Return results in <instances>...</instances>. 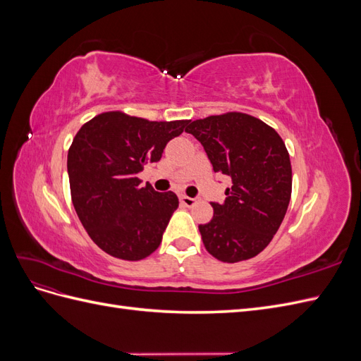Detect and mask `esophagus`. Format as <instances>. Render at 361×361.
I'll return each mask as SVG.
<instances>
[{
	"label": "esophagus",
	"instance_id": "1",
	"mask_svg": "<svg viewBox=\"0 0 361 361\" xmlns=\"http://www.w3.org/2000/svg\"><path fill=\"white\" fill-rule=\"evenodd\" d=\"M199 200L197 199H192V197H187V195H180V203L183 204V206H187V207H192L195 203H197Z\"/></svg>",
	"mask_w": 361,
	"mask_h": 361
}]
</instances>
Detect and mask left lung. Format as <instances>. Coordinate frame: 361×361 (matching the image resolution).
<instances>
[{
  "label": "left lung",
  "instance_id": "8db88e82",
  "mask_svg": "<svg viewBox=\"0 0 361 361\" xmlns=\"http://www.w3.org/2000/svg\"><path fill=\"white\" fill-rule=\"evenodd\" d=\"M185 130L200 141L214 171L233 183L224 203H211L212 220L199 226L206 250L227 264L257 256L277 233L290 200L285 143L271 126L243 113L194 120Z\"/></svg>",
  "mask_w": 361,
  "mask_h": 361
}]
</instances>
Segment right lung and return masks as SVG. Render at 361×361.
Wrapping results in <instances>:
<instances>
[{"label":"right lung","mask_w":361,"mask_h":361,"mask_svg":"<svg viewBox=\"0 0 361 361\" xmlns=\"http://www.w3.org/2000/svg\"><path fill=\"white\" fill-rule=\"evenodd\" d=\"M190 122H149L110 111L93 117L75 135L68 154L72 203L105 253L140 260L159 247L179 200L171 191L141 187L138 173L145 164L158 162Z\"/></svg>","instance_id":"add662e5"}]
</instances>
